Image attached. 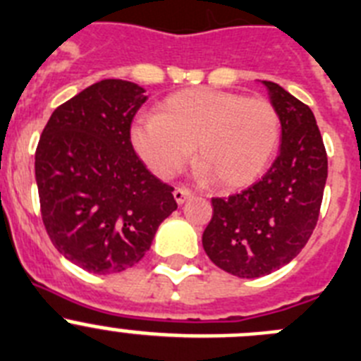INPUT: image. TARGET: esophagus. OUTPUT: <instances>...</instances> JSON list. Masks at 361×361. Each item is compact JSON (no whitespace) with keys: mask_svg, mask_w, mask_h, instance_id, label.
Returning a JSON list of instances; mask_svg holds the SVG:
<instances>
[{"mask_svg":"<svg viewBox=\"0 0 361 361\" xmlns=\"http://www.w3.org/2000/svg\"><path fill=\"white\" fill-rule=\"evenodd\" d=\"M190 197H192V192L188 190V188L178 187L176 190H174V200H176L178 204H183L185 201L190 200Z\"/></svg>","mask_w":361,"mask_h":361,"instance_id":"34e87169","label":"esophagus"}]
</instances>
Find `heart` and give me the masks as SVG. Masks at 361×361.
<instances>
[{
  "label": "heart",
  "instance_id": "heart-1",
  "mask_svg": "<svg viewBox=\"0 0 361 361\" xmlns=\"http://www.w3.org/2000/svg\"><path fill=\"white\" fill-rule=\"evenodd\" d=\"M279 116L271 101L237 92L190 89L169 96L157 116L139 121L131 142L154 176L180 173L196 146L204 180L222 188L252 183L278 147Z\"/></svg>",
  "mask_w": 361,
  "mask_h": 361
}]
</instances>
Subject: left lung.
I'll list each match as a JSON object with an SVG mask.
<instances>
[{"instance_id":"left-lung-1","label":"left lung","mask_w":361,"mask_h":361,"mask_svg":"<svg viewBox=\"0 0 361 361\" xmlns=\"http://www.w3.org/2000/svg\"><path fill=\"white\" fill-rule=\"evenodd\" d=\"M281 123V146L260 181L214 197L203 233L208 258L238 278L271 274L298 257L312 237L328 178V157L315 117L274 82H262Z\"/></svg>"}]
</instances>
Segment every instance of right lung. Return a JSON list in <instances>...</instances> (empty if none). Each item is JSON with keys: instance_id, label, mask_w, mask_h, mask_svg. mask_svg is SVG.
Segmentation results:
<instances>
[{"instance_id": "1", "label": "right lung", "mask_w": 361, "mask_h": 361, "mask_svg": "<svg viewBox=\"0 0 361 361\" xmlns=\"http://www.w3.org/2000/svg\"><path fill=\"white\" fill-rule=\"evenodd\" d=\"M146 90L101 80L51 114L35 151L40 214L62 257L94 274L139 264L178 208L171 185L146 169L130 128Z\"/></svg>"}]
</instances>
